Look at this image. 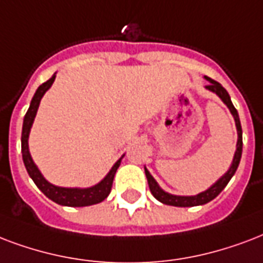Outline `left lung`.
<instances>
[{
	"label": "left lung",
	"instance_id": "obj_1",
	"mask_svg": "<svg viewBox=\"0 0 263 263\" xmlns=\"http://www.w3.org/2000/svg\"><path fill=\"white\" fill-rule=\"evenodd\" d=\"M205 78L210 81V84H208L205 88L210 89V91L215 92L216 95L223 100V103L229 107L230 113L233 114L234 121H236L238 139L237 149H236V153H234L233 163L230 165L229 171L226 172L225 175L222 176V178L216 182L215 185H212L210 189L203 192V193L197 194V196H174V194H170L167 193V192H164L163 189H160V186L157 185V182L154 180L153 176L150 175V172L145 168V174L146 178H147V183H149L150 192H152V194H153L154 197L157 198L158 201H161L163 204H167V205H174V207H194V205H203V204L210 203V201L214 200L222 190L225 189V186L229 183V180L232 179V176L234 175V172H236L238 164H240L241 152H243V131H241V124H240V118H238L237 110L234 109L233 103H232V100H230L229 93H228V91H226L225 88L222 87V85H220L218 81H215V80H212V78L210 77Z\"/></svg>",
	"mask_w": 263,
	"mask_h": 263
}]
</instances>
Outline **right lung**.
Returning a JSON list of instances; mask_svg holds the SVG:
<instances>
[{
	"label": "right lung",
	"instance_id": "right-lung-1",
	"mask_svg": "<svg viewBox=\"0 0 263 263\" xmlns=\"http://www.w3.org/2000/svg\"><path fill=\"white\" fill-rule=\"evenodd\" d=\"M55 74L52 76L47 83H44L43 85H40L38 89L34 93L30 107L27 110V113L23 120V129H22V154H23V163L25 167L29 172L30 178L34 180V183L37 185V187L43 192L48 198H51L52 201H55L56 204L60 205H67V207H87V205H92V204H98L100 201H103L107 196H109L110 190H111V185H113L114 175L117 168L120 167L121 158L118 160L117 163L114 164L113 168L110 170V172L106 175V178L102 182H99L98 185L88 187V189H69V187H59L49 183L43 175L41 172L38 171V168L35 167V164L33 163V158L30 156L29 152V134L30 128L33 125L34 117L37 114V109L41 102V98L44 93L49 89L53 81H55Z\"/></svg>",
	"mask_w": 263,
	"mask_h": 263
}]
</instances>
